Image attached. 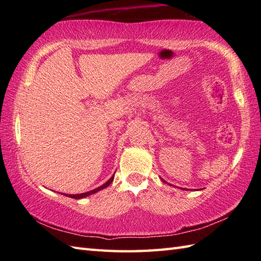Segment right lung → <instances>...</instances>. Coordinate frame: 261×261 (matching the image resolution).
I'll list each match as a JSON object with an SVG mask.
<instances>
[{
	"mask_svg": "<svg viewBox=\"0 0 261 261\" xmlns=\"http://www.w3.org/2000/svg\"><path fill=\"white\" fill-rule=\"evenodd\" d=\"M113 179H114V175L111 177V178L105 182V184H103L102 186H99V187H97V188H95V190H93V191H90V192H86V193H82V194H75V195H68V197H71V198H76V199H80V198H83V197H86V196H88V195H92V194H94V193H96V192H98V191H101V190H103V188H105V187H108L111 182L113 181ZM67 196V195H66Z\"/></svg>",
	"mask_w": 261,
	"mask_h": 261,
	"instance_id": "1",
	"label": "right lung"
}]
</instances>
